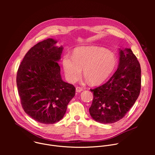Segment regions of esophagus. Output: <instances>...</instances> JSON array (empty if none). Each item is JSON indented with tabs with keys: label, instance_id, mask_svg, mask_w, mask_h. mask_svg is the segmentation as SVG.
I'll return each mask as SVG.
<instances>
[{
	"label": "esophagus",
	"instance_id": "obj_1",
	"mask_svg": "<svg viewBox=\"0 0 155 155\" xmlns=\"http://www.w3.org/2000/svg\"><path fill=\"white\" fill-rule=\"evenodd\" d=\"M83 91V88L81 87H76V92L80 93Z\"/></svg>",
	"mask_w": 155,
	"mask_h": 155
}]
</instances>
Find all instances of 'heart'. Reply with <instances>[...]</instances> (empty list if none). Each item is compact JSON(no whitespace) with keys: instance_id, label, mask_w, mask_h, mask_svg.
Returning <instances> with one entry per match:
<instances>
[{"instance_id":"heart-1","label":"heart","mask_w":155,"mask_h":155,"mask_svg":"<svg viewBox=\"0 0 155 155\" xmlns=\"http://www.w3.org/2000/svg\"><path fill=\"white\" fill-rule=\"evenodd\" d=\"M117 58L104 48L81 47L76 48L72 57L66 54L62 58V66L65 76L71 83L76 82L83 76L91 85L104 83L114 71Z\"/></svg>"}]
</instances>
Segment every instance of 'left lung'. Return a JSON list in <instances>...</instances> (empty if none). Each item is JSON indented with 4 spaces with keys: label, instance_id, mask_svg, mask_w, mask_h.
I'll return each instance as SVG.
<instances>
[{
    "label": "left lung",
    "instance_id": "8db88e82",
    "mask_svg": "<svg viewBox=\"0 0 155 155\" xmlns=\"http://www.w3.org/2000/svg\"><path fill=\"white\" fill-rule=\"evenodd\" d=\"M117 71L103 85L94 90L89 111L95 121L103 124L123 118L137 99L141 87V69L130 48L119 49Z\"/></svg>",
    "mask_w": 155,
    "mask_h": 155
}]
</instances>
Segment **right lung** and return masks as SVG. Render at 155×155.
I'll return each mask as SVG.
<instances>
[{"instance_id": "right-lung-1", "label": "right lung", "mask_w": 155, "mask_h": 155, "mask_svg": "<svg viewBox=\"0 0 155 155\" xmlns=\"http://www.w3.org/2000/svg\"><path fill=\"white\" fill-rule=\"evenodd\" d=\"M48 38L38 42L26 54L18 70L16 84L25 112L38 123L60 121L75 96V87L64 81L58 62L63 47Z\"/></svg>"}]
</instances>
